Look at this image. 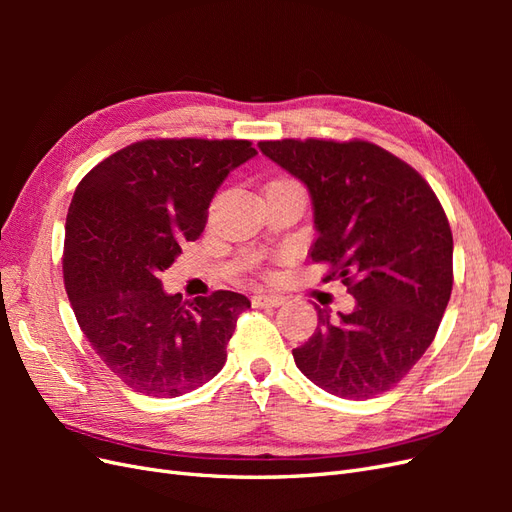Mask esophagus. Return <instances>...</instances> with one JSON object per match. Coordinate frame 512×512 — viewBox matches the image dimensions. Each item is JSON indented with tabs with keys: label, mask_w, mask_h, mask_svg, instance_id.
I'll list each match as a JSON object with an SVG mask.
<instances>
[{
	"label": "esophagus",
	"mask_w": 512,
	"mask_h": 512,
	"mask_svg": "<svg viewBox=\"0 0 512 512\" xmlns=\"http://www.w3.org/2000/svg\"><path fill=\"white\" fill-rule=\"evenodd\" d=\"M284 303L282 294H265V292H258L252 297V305L254 307H277Z\"/></svg>",
	"instance_id": "1"
}]
</instances>
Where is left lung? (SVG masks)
Wrapping results in <instances>:
<instances>
[{
  "label": "left lung",
  "instance_id": "1",
  "mask_svg": "<svg viewBox=\"0 0 512 512\" xmlns=\"http://www.w3.org/2000/svg\"><path fill=\"white\" fill-rule=\"evenodd\" d=\"M314 203L312 262L356 299L350 314L318 309L314 335L292 350L320 389L369 399L404 380L438 333L453 290V232L431 185L363 138L260 141Z\"/></svg>",
  "mask_w": 512,
  "mask_h": 512
}]
</instances>
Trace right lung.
<instances>
[{
  "mask_svg": "<svg viewBox=\"0 0 512 512\" xmlns=\"http://www.w3.org/2000/svg\"><path fill=\"white\" fill-rule=\"evenodd\" d=\"M252 141L147 138L104 158L76 185L66 218L64 284L91 348L132 391L179 397L226 363L239 292L183 301L160 273L205 230L209 205Z\"/></svg>",
  "mask_w": 512,
  "mask_h": 512,
  "instance_id": "1",
  "label": "right lung"
}]
</instances>
